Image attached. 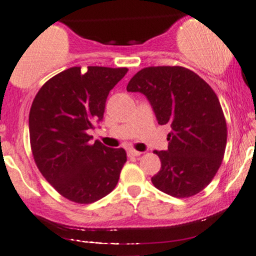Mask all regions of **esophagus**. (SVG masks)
Returning a JSON list of instances; mask_svg holds the SVG:
<instances>
[{
	"label": "esophagus",
	"instance_id": "1",
	"mask_svg": "<svg viewBox=\"0 0 256 256\" xmlns=\"http://www.w3.org/2000/svg\"><path fill=\"white\" fill-rule=\"evenodd\" d=\"M127 152H128V156H133V158H136V156L142 155V152H140V151H136L134 149H129Z\"/></svg>",
	"mask_w": 256,
	"mask_h": 256
}]
</instances>
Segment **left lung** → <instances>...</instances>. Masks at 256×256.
Returning a JSON list of instances; mask_svg holds the SVG:
<instances>
[{"label":"left lung","instance_id":"obj_1","mask_svg":"<svg viewBox=\"0 0 256 256\" xmlns=\"http://www.w3.org/2000/svg\"><path fill=\"white\" fill-rule=\"evenodd\" d=\"M127 92L149 100L158 124H167L168 149L155 151L161 168L151 182L174 198L202 192L224 160L227 126L217 95L204 79L184 67H148L139 70Z\"/></svg>","mask_w":256,"mask_h":256}]
</instances>
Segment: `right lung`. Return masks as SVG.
Listing matches in <instances>:
<instances>
[{
	"label": "right lung",
	"instance_id": "right-lung-1",
	"mask_svg": "<svg viewBox=\"0 0 256 256\" xmlns=\"http://www.w3.org/2000/svg\"><path fill=\"white\" fill-rule=\"evenodd\" d=\"M127 68L72 67L46 82L29 114L35 164L48 183L78 204H92L111 193L127 161L123 149H111L89 132L104 118L108 92Z\"/></svg>",
	"mask_w": 256,
	"mask_h": 256
}]
</instances>
